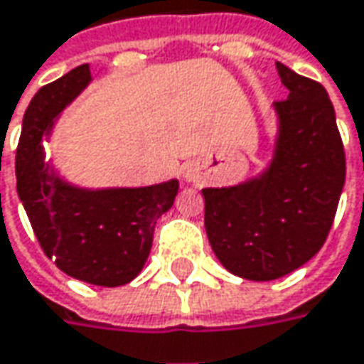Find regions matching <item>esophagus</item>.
<instances>
[{
  "label": "esophagus",
  "mask_w": 364,
  "mask_h": 364,
  "mask_svg": "<svg viewBox=\"0 0 364 364\" xmlns=\"http://www.w3.org/2000/svg\"><path fill=\"white\" fill-rule=\"evenodd\" d=\"M185 179H189V181H196V173H193L191 168H187V171H185Z\"/></svg>",
  "instance_id": "obj_1"
}]
</instances>
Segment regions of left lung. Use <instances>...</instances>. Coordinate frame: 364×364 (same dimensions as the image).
Here are the masks:
<instances>
[{
	"label": "left lung",
	"mask_w": 364,
	"mask_h": 364,
	"mask_svg": "<svg viewBox=\"0 0 364 364\" xmlns=\"http://www.w3.org/2000/svg\"><path fill=\"white\" fill-rule=\"evenodd\" d=\"M289 97L276 100V154L257 179L202 189L205 232L220 264L247 280H276L323 247L346 179V156L326 88L276 63Z\"/></svg>",
	"instance_id": "obj_1"
}]
</instances>
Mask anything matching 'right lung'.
<instances>
[{
	"mask_svg": "<svg viewBox=\"0 0 364 364\" xmlns=\"http://www.w3.org/2000/svg\"><path fill=\"white\" fill-rule=\"evenodd\" d=\"M88 82L90 70L84 63L34 95L16 150V187L34 235L55 266L88 284L121 287L141 272L156 220L175 202L179 181L88 191L61 181L45 164L41 141Z\"/></svg>",
	"mask_w": 364,
	"mask_h": 364,
	"instance_id": "add662e5",
	"label": "right lung"
}]
</instances>
